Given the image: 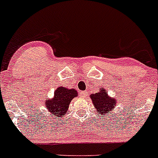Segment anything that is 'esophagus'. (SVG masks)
Instances as JSON below:
<instances>
[{
  "label": "esophagus",
  "mask_w": 158,
  "mask_h": 158,
  "mask_svg": "<svg viewBox=\"0 0 158 158\" xmlns=\"http://www.w3.org/2000/svg\"><path fill=\"white\" fill-rule=\"evenodd\" d=\"M86 96H87V92L86 91H82V92H80L81 97H86Z\"/></svg>",
  "instance_id": "esophagus-1"
}]
</instances>
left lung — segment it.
<instances>
[{
	"label": "left lung",
	"instance_id": "8db88e82",
	"mask_svg": "<svg viewBox=\"0 0 158 158\" xmlns=\"http://www.w3.org/2000/svg\"><path fill=\"white\" fill-rule=\"evenodd\" d=\"M93 104L96 108V112L99 115H106L116 107V101L113 97H109L107 90L101 88L100 92L90 94Z\"/></svg>",
	"mask_w": 158,
	"mask_h": 158
}]
</instances>
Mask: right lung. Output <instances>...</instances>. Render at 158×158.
Listing matches in <instances>:
<instances>
[{
    "label": "right lung",
    "mask_w": 158,
    "mask_h": 158,
    "mask_svg": "<svg viewBox=\"0 0 158 158\" xmlns=\"http://www.w3.org/2000/svg\"><path fill=\"white\" fill-rule=\"evenodd\" d=\"M77 96L78 92L75 89L59 86L54 92V98L46 100L45 107L51 114L61 117L67 112L72 100Z\"/></svg>",
    "instance_id": "1"
}]
</instances>
